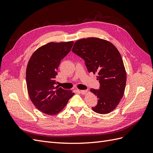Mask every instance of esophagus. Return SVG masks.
Returning a JSON list of instances; mask_svg holds the SVG:
<instances>
[{"label": "esophagus", "mask_w": 153, "mask_h": 153, "mask_svg": "<svg viewBox=\"0 0 153 153\" xmlns=\"http://www.w3.org/2000/svg\"><path fill=\"white\" fill-rule=\"evenodd\" d=\"M80 92L82 94H85L87 92V90H80Z\"/></svg>", "instance_id": "34e87169"}]
</instances>
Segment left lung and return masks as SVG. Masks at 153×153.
I'll list each match as a JSON object with an SVG mask.
<instances>
[{
	"instance_id": "left-lung-1",
	"label": "left lung",
	"mask_w": 153,
	"mask_h": 153,
	"mask_svg": "<svg viewBox=\"0 0 153 153\" xmlns=\"http://www.w3.org/2000/svg\"><path fill=\"white\" fill-rule=\"evenodd\" d=\"M72 52L84 60L88 71L98 74L100 89H91L98 99L92 110L101 114L111 112L123 98L126 83V70L118 50L106 40L88 38L76 41Z\"/></svg>"
}]
</instances>
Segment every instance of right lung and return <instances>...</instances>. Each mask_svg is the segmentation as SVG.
I'll return each mask as SVG.
<instances>
[{"mask_svg": "<svg viewBox=\"0 0 153 153\" xmlns=\"http://www.w3.org/2000/svg\"><path fill=\"white\" fill-rule=\"evenodd\" d=\"M73 45V41L48 43L35 51L27 64L26 83L29 98L36 107L45 114L59 113L75 94L54 87L59 64Z\"/></svg>", "mask_w": 153, "mask_h": 153, "instance_id": "add662e5", "label": "right lung"}]
</instances>
